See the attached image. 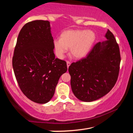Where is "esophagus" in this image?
<instances>
[{"instance_id": "esophagus-1", "label": "esophagus", "mask_w": 133, "mask_h": 133, "mask_svg": "<svg viewBox=\"0 0 133 133\" xmlns=\"http://www.w3.org/2000/svg\"><path fill=\"white\" fill-rule=\"evenodd\" d=\"M70 64H71L70 62H69V61L67 62V68H69V67L70 66Z\"/></svg>"}]
</instances>
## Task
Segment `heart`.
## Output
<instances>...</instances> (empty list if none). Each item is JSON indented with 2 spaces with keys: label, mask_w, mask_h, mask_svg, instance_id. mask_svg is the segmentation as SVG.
I'll return each mask as SVG.
<instances>
[{
  "label": "heart",
  "mask_w": 133,
  "mask_h": 133,
  "mask_svg": "<svg viewBox=\"0 0 133 133\" xmlns=\"http://www.w3.org/2000/svg\"><path fill=\"white\" fill-rule=\"evenodd\" d=\"M96 40V33L91 30H67L62 33L60 39L53 40V45L58 58H63L70 49L72 57L82 59L88 55Z\"/></svg>",
  "instance_id": "obj_1"
}]
</instances>
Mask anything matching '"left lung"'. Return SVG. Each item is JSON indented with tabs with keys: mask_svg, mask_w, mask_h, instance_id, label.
<instances>
[{
	"mask_svg": "<svg viewBox=\"0 0 133 133\" xmlns=\"http://www.w3.org/2000/svg\"><path fill=\"white\" fill-rule=\"evenodd\" d=\"M104 37L107 40L97 43L87 57L69 67L72 91L83 102L102 97L117 80L121 61L118 45L109 30Z\"/></svg>",
	"mask_w": 133,
	"mask_h": 133,
	"instance_id": "1",
	"label": "left lung"
}]
</instances>
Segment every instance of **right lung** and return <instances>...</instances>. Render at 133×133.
Returning a JSON list of instances; mask_svg holds the SVG:
<instances>
[{"mask_svg": "<svg viewBox=\"0 0 133 133\" xmlns=\"http://www.w3.org/2000/svg\"><path fill=\"white\" fill-rule=\"evenodd\" d=\"M53 42L50 22H29L20 31L12 59L22 91L39 104L51 100L60 76L67 70L66 62L55 57Z\"/></svg>", "mask_w": 133, "mask_h": 133, "instance_id": "1", "label": "right lung"}]
</instances>
